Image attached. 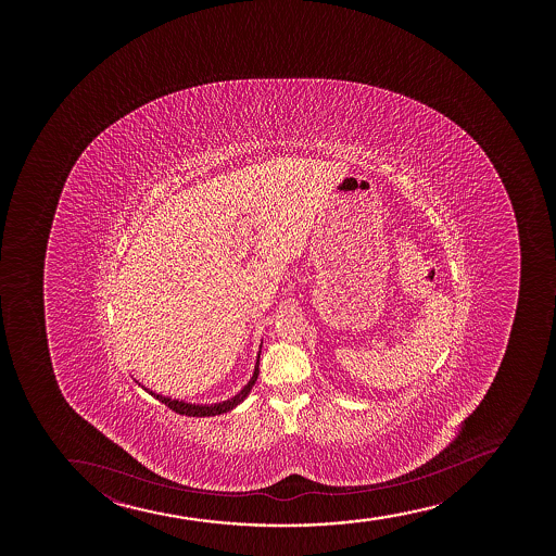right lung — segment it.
Wrapping results in <instances>:
<instances>
[{"label": "right lung", "instance_id": "right-lung-1", "mask_svg": "<svg viewBox=\"0 0 556 556\" xmlns=\"http://www.w3.org/2000/svg\"><path fill=\"white\" fill-rule=\"evenodd\" d=\"M257 375H260V354H257V359H255L254 375H252V378H250L249 383L244 386L243 390L239 391L236 396L228 399V401H223V403L217 404L186 403V401H178V399H170V396L153 393L152 390H148L144 386H142V390L148 391V393L155 396L160 403H163L165 406H168V408L174 409L176 414L189 415V417H211V415L226 414V412H230V409H233L236 406L243 403L244 399L249 396L250 390L254 388ZM139 386H141V383H139Z\"/></svg>", "mask_w": 556, "mask_h": 556}]
</instances>
